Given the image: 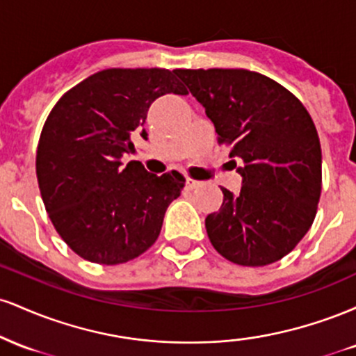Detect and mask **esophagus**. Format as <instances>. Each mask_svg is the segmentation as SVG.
Returning a JSON list of instances; mask_svg holds the SVG:
<instances>
[{
  "label": "esophagus",
  "mask_w": 356,
  "mask_h": 356,
  "mask_svg": "<svg viewBox=\"0 0 356 356\" xmlns=\"http://www.w3.org/2000/svg\"><path fill=\"white\" fill-rule=\"evenodd\" d=\"M201 184L202 182H199V181H194V179H187L186 181V186H187V189H197V187H201Z\"/></svg>",
  "instance_id": "obj_1"
}]
</instances>
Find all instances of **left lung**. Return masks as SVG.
Masks as SVG:
<instances>
[{
  "instance_id": "left-lung-1",
  "label": "left lung",
  "mask_w": 356,
  "mask_h": 356,
  "mask_svg": "<svg viewBox=\"0 0 356 356\" xmlns=\"http://www.w3.org/2000/svg\"><path fill=\"white\" fill-rule=\"evenodd\" d=\"M175 75L241 164V191L220 187L222 206L206 218L212 246L241 266L275 263L303 239L320 201L321 147L308 110L283 85L243 68Z\"/></svg>"
}]
</instances>
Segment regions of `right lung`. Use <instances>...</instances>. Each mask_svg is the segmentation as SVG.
I'll return each instance as SVG.
<instances>
[{"label": "right lung", "instance_id": "add662e5", "mask_svg": "<svg viewBox=\"0 0 356 356\" xmlns=\"http://www.w3.org/2000/svg\"><path fill=\"white\" fill-rule=\"evenodd\" d=\"M186 88L165 68H107L68 90L44 122L36 177L53 226L83 259L120 264L145 252L161 234L182 174L147 172L132 137L152 102Z\"/></svg>", "mask_w": 356, "mask_h": 356}]
</instances>
